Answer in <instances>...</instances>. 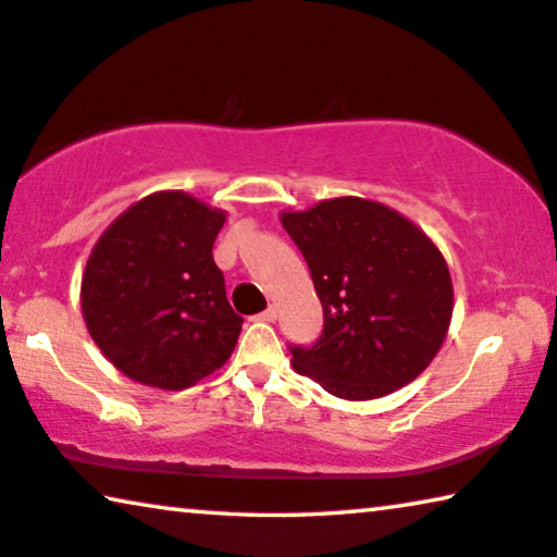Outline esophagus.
Here are the masks:
<instances>
[{
	"instance_id": "obj_1",
	"label": "esophagus",
	"mask_w": 557,
	"mask_h": 557,
	"mask_svg": "<svg viewBox=\"0 0 557 557\" xmlns=\"http://www.w3.org/2000/svg\"><path fill=\"white\" fill-rule=\"evenodd\" d=\"M257 318H260L262 322H275V320H277V307H275V305H270V307H268V310H264V312H260V314H257Z\"/></svg>"
}]
</instances>
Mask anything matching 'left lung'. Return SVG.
Returning <instances> with one entry per match:
<instances>
[{
    "label": "left lung",
    "instance_id": "8db88e82",
    "mask_svg": "<svg viewBox=\"0 0 557 557\" xmlns=\"http://www.w3.org/2000/svg\"><path fill=\"white\" fill-rule=\"evenodd\" d=\"M322 302L312 347L289 345L297 372L343 400H375L412 383L443 345L453 282L433 239L400 212L337 197L282 212Z\"/></svg>",
    "mask_w": 557,
    "mask_h": 557
}]
</instances>
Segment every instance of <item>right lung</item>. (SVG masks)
<instances>
[{
  "label": "right lung",
  "mask_w": 557,
  "mask_h": 557,
  "mask_svg": "<svg viewBox=\"0 0 557 557\" xmlns=\"http://www.w3.org/2000/svg\"><path fill=\"white\" fill-rule=\"evenodd\" d=\"M225 212L177 189L122 212L82 277V314L99 350L137 383L185 389L222 368L243 318L212 245Z\"/></svg>",
  "instance_id": "right-lung-1"
}]
</instances>
